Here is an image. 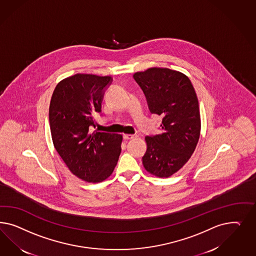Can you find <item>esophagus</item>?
Segmentation results:
<instances>
[{"mask_svg":"<svg viewBox=\"0 0 256 256\" xmlns=\"http://www.w3.org/2000/svg\"><path fill=\"white\" fill-rule=\"evenodd\" d=\"M124 140H132L136 138V135H133V134H124L123 135Z\"/></svg>","mask_w":256,"mask_h":256,"instance_id":"34e87169","label":"esophagus"}]
</instances>
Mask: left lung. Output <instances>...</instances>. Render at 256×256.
I'll use <instances>...</instances> for the list:
<instances>
[{"instance_id":"8db88e82","label":"left lung","mask_w":256,"mask_h":256,"mask_svg":"<svg viewBox=\"0 0 256 256\" xmlns=\"http://www.w3.org/2000/svg\"><path fill=\"white\" fill-rule=\"evenodd\" d=\"M152 114L163 117L162 132L146 136L142 164L149 174L170 178L194 154L201 132L199 102L186 75L166 68H150L134 74Z\"/></svg>"}]
</instances>
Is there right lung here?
<instances>
[{"mask_svg": "<svg viewBox=\"0 0 256 256\" xmlns=\"http://www.w3.org/2000/svg\"><path fill=\"white\" fill-rule=\"evenodd\" d=\"M110 82V76L78 73L58 82L50 104L55 149L70 172L86 182L98 183L110 176L121 153V134L89 130Z\"/></svg>", "mask_w": 256, "mask_h": 256, "instance_id": "right-lung-1", "label": "right lung"}]
</instances>
